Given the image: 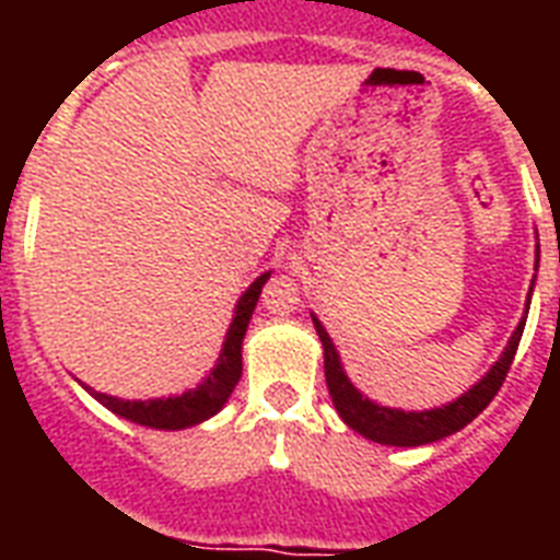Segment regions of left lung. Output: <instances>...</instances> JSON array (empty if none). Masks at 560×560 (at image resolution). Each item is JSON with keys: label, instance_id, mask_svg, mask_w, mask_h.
I'll return each mask as SVG.
<instances>
[{"label": "left lung", "instance_id": "8db88e82", "mask_svg": "<svg viewBox=\"0 0 560 560\" xmlns=\"http://www.w3.org/2000/svg\"><path fill=\"white\" fill-rule=\"evenodd\" d=\"M523 325H517V331L512 334V340L505 346L503 358L497 360L491 372L482 377V381L468 389L462 398H456L447 407L439 409H424V412H404V409H389L377 407L369 398H363L351 381L346 377L340 366V354L334 349L331 337L325 334L323 323L314 316V328L319 334L325 349V381H328V392H331L334 407L340 412V418L351 430H358L360 435H366L377 444H395V447H418V444L439 442L444 435L456 433L465 424H470L474 418L482 412V409L494 400V395L503 386L505 374L512 369V360L517 354V346H521Z\"/></svg>", "mask_w": 560, "mask_h": 560}]
</instances>
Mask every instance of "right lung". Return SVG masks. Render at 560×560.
Wrapping results in <instances>:
<instances>
[{
	"instance_id": "obj_1",
	"label": "right lung",
	"mask_w": 560,
	"mask_h": 560,
	"mask_svg": "<svg viewBox=\"0 0 560 560\" xmlns=\"http://www.w3.org/2000/svg\"><path fill=\"white\" fill-rule=\"evenodd\" d=\"M267 279H270V272L258 276L244 296H241L235 307V319L229 325L223 351H220L218 366L211 369L209 377L197 389L183 392L177 398L156 400H121L113 398V395H104V392H90L104 407L113 409L116 416L136 421V424L153 427V430H183V427H194L211 418L226 404L232 389H235V383L241 381V369H244L241 366V342H244L246 325H249V316H253L255 305H258V296H261V288Z\"/></svg>"
}]
</instances>
